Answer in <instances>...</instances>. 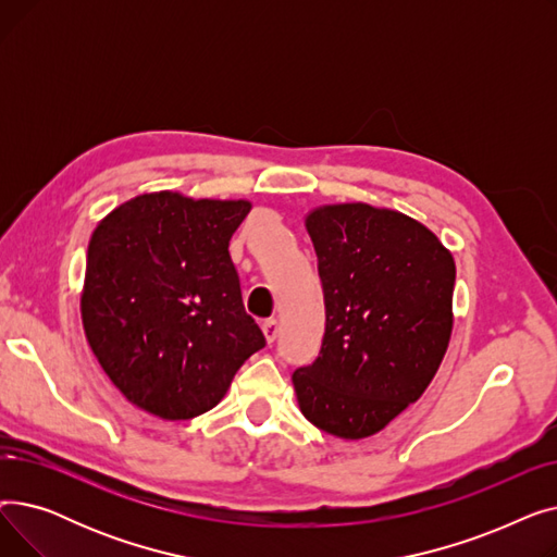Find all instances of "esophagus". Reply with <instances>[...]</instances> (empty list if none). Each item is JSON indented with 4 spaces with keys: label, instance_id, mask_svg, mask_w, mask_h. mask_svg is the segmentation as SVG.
I'll return each mask as SVG.
<instances>
[{
    "label": "esophagus",
    "instance_id": "obj_1",
    "mask_svg": "<svg viewBox=\"0 0 557 557\" xmlns=\"http://www.w3.org/2000/svg\"><path fill=\"white\" fill-rule=\"evenodd\" d=\"M261 330H263V336H267V341H269V343H275L277 332H280V325H277V320H275V318L263 320V323H261Z\"/></svg>",
    "mask_w": 557,
    "mask_h": 557
}]
</instances>
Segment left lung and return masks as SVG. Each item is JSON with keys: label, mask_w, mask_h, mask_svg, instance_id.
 Masks as SVG:
<instances>
[{"label": "left lung", "mask_w": 557, "mask_h": 557, "mask_svg": "<svg viewBox=\"0 0 557 557\" xmlns=\"http://www.w3.org/2000/svg\"><path fill=\"white\" fill-rule=\"evenodd\" d=\"M325 296V336L294 372L302 416L359 441L420 399L447 352L456 263L416 219L366 202L307 216Z\"/></svg>", "instance_id": "obj_1"}]
</instances>
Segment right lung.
<instances>
[{
  "instance_id": "obj_1",
  "label": "right lung",
  "mask_w": 557,
  "mask_h": 557,
  "mask_svg": "<svg viewBox=\"0 0 557 557\" xmlns=\"http://www.w3.org/2000/svg\"><path fill=\"white\" fill-rule=\"evenodd\" d=\"M248 200L141 194L87 246L81 315L110 382L141 411L191 420L214 408L267 345L246 313L230 239Z\"/></svg>"
}]
</instances>
